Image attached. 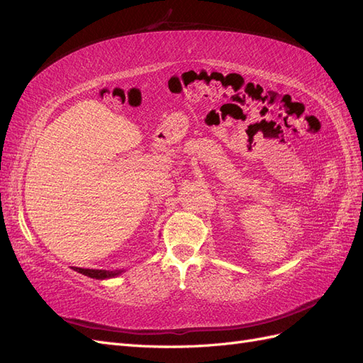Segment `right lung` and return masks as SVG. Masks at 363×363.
<instances>
[{
	"label": "right lung",
	"mask_w": 363,
	"mask_h": 363,
	"mask_svg": "<svg viewBox=\"0 0 363 363\" xmlns=\"http://www.w3.org/2000/svg\"><path fill=\"white\" fill-rule=\"evenodd\" d=\"M74 271L83 274V276H87L91 279H96V280H106V279H113L116 276H119L121 272H124L123 269H115V271H106V269H84V268H75Z\"/></svg>",
	"instance_id": "add662e5"
}]
</instances>
